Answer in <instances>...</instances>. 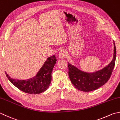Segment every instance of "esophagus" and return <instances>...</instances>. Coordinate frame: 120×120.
Here are the masks:
<instances>
[{
  "mask_svg": "<svg viewBox=\"0 0 120 120\" xmlns=\"http://www.w3.org/2000/svg\"><path fill=\"white\" fill-rule=\"evenodd\" d=\"M59 56L60 58H63L66 56V52L64 49H62L60 51Z\"/></svg>",
  "mask_w": 120,
  "mask_h": 120,
  "instance_id": "1",
  "label": "esophagus"
}]
</instances>
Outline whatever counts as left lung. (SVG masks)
<instances>
[{"label": "left lung", "mask_w": 120, "mask_h": 120, "mask_svg": "<svg viewBox=\"0 0 120 120\" xmlns=\"http://www.w3.org/2000/svg\"><path fill=\"white\" fill-rule=\"evenodd\" d=\"M113 59L102 69L93 72L81 70L68 63V75L72 84L82 92H91L98 89L108 81L113 71L116 59V48L113 41Z\"/></svg>", "instance_id": "obj_1"}]
</instances>
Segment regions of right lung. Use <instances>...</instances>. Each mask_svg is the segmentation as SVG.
Wrapping results in <instances>:
<instances>
[{
    "label": "right lung",
    "instance_id": "1",
    "mask_svg": "<svg viewBox=\"0 0 120 120\" xmlns=\"http://www.w3.org/2000/svg\"><path fill=\"white\" fill-rule=\"evenodd\" d=\"M55 56L49 57L35 76L26 80L13 79L6 72L9 80L21 91L30 94H40L49 87L52 80V72L56 62Z\"/></svg>",
    "mask_w": 120,
    "mask_h": 120
}]
</instances>
